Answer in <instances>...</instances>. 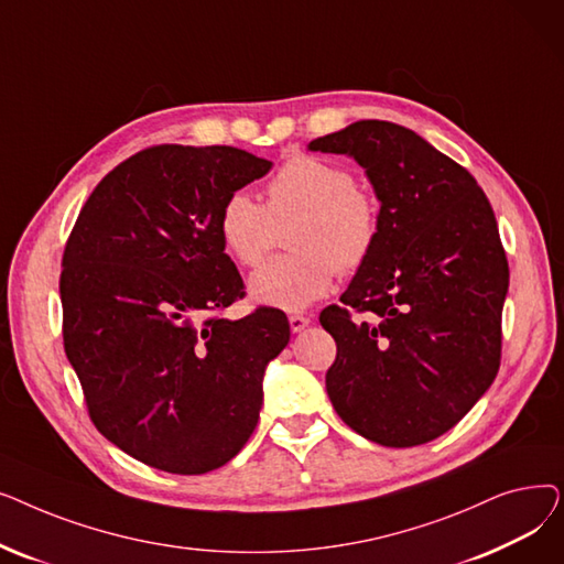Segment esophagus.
Wrapping results in <instances>:
<instances>
[{
    "mask_svg": "<svg viewBox=\"0 0 564 564\" xmlns=\"http://www.w3.org/2000/svg\"><path fill=\"white\" fill-rule=\"evenodd\" d=\"M290 319V329L294 332V334H300V332H304L308 324H311V317H306V315H300V313H294V315H290L288 317Z\"/></svg>",
    "mask_w": 564,
    "mask_h": 564,
    "instance_id": "34e87169",
    "label": "esophagus"
}]
</instances>
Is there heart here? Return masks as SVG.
Returning <instances> with one entry per match:
<instances>
[{"label": "heart", "instance_id": "obj_1", "mask_svg": "<svg viewBox=\"0 0 564 564\" xmlns=\"http://www.w3.org/2000/svg\"><path fill=\"white\" fill-rule=\"evenodd\" d=\"M288 221L290 253L260 267L249 292L258 304L302 311L329 292L338 272L354 274L368 262L381 215L347 166L294 155L267 185L264 205L242 192L221 203L219 242L237 264L256 267L274 242V228Z\"/></svg>", "mask_w": 564, "mask_h": 564}]
</instances>
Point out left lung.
Segmentation results:
<instances>
[{"instance_id": "obj_1", "label": "left lung", "mask_w": 564, "mask_h": 564, "mask_svg": "<svg viewBox=\"0 0 564 564\" xmlns=\"http://www.w3.org/2000/svg\"><path fill=\"white\" fill-rule=\"evenodd\" d=\"M308 148L357 160L381 203L368 262L343 306L319 313L338 347L329 400L368 441L421 446L466 416L500 366L510 270L494 210L476 177L402 126L357 121Z\"/></svg>"}]
</instances>
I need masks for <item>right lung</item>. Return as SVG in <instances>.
<instances>
[{
    "label": "right lung",
    "mask_w": 564,
    "mask_h": 564,
    "mask_svg": "<svg viewBox=\"0 0 564 564\" xmlns=\"http://www.w3.org/2000/svg\"><path fill=\"white\" fill-rule=\"evenodd\" d=\"M270 169L232 145L145 148L102 177L73 226L58 279L66 357L98 432L148 466L215 470L256 430L290 324L264 306L217 315L245 297L217 217Z\"/></svg>",
    "instance_id": "1"
}]
</instances>
